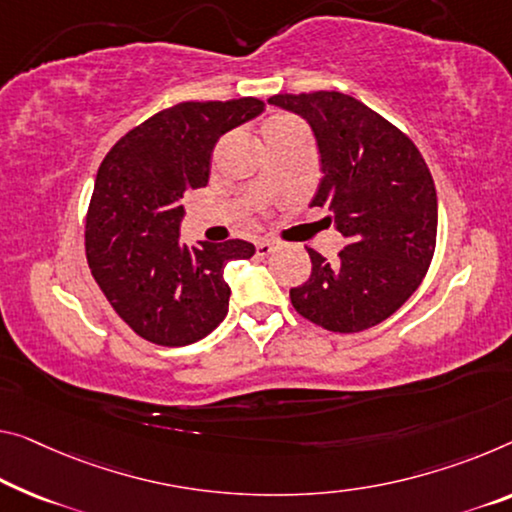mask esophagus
Masks as SVG:
<instances>
[{
  "mask_svg": "<svg viewBox=\"0 0 512 512\" xmlns=\"http://www.w3.org/2000/svg\"><path fill=\"white\" fill-rule=\"evenodd\" d=\"M274 251V242H270V240H258L256 242V254L258 256H270Z\"/></svg>",
  "mask_w": 512,
  "mask_h": 512,
  "instance_id": "esophagus-1",
  "label": "esophagus"
}]
</instances>
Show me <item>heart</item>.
<instances>
[{
    "mask_svg": "<svg viewBox=\"0 0 512 512\" xmlns=\"http://www.w3.org/2000/svg\"><path fill=\"white\" fill-rule=\"evenodd\" d=\"M288 125H295V121L290 119V116H272V119H267L263 125V135L270 130H279V128H288Z\"/></svg>",
    "mask_w": 512,
    "mask_h": 512,
    "instance_id": "obj_1",
    "label": "heart"
}]
</instances>
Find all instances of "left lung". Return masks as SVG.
<instances>
[{
	"label": "left lung",
	"instance_id": "8db88e82",
	"mask_svg": "<svg viewBox=\"0 0 512 512\" xmlns=\"http://www.w3.org/2000/svg\"><path fill=\"white\" fill-rule=\"evenodd\" d=\"M267 102L311 125L322 171L311 206L329 210L348 240L336 263L306 249L311 277L290 288V302L329 332L380 325L419 288L435 254L437 192L426 160L396 125L345 93Z\"/></svg>",
	"mask_w": 512,
	"mask_h": 512
}]
</instances>
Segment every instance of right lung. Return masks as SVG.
Masks as SVG:
<instances>
[{
	"instance_id": "obj_1",
	"label": "right lung",
	"mask_w": 512,
	"mask_h": 512,
	"mask_svg": "<svg viewBox=\"0 0 512 512\" xmlns=\"http://www.w3.org/2000/svg\"><path fill=\"white\" fill-rule=\"evenodd\" d=\"M263 109L258 98L180 102L132 128L102 160L86 258L114 311L146 341L196 343L229 313L226 265L256 249L245 240L185 245L183 194L208 185L217 139Z\"/></svg>"
}]
</instances>
